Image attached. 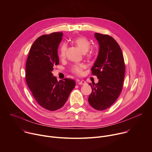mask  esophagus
I'll return each instance as SVG.
<instances>
[{"instance_id":"34e87169","label":"esophagus","mask_w":152,"mask_h":152,"mask_svg":"<svg viewBox=\"0 0 152 152\" xmlns=\"http://www.w3.org/2000/svg\"><path fill=\"white\" fill-rule=\"evenodd\" d=\"M77 83L78 85H85V84H86V82L84 80H78Z\"/></svg>"}]
</instances>
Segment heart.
<instances>
[{"mask_svg":"<svg viewBox=\"0 0 152 152\" xmlns=\"http://www.w3.org/2000/svg\"><path fill=\"white\" fill-rule=\"evenodd\" d=\"M73 42L82 52L85 56L88 59H91L94 56V53L93 50L90 49L91 48V43L90 41L85 37H78L73 39ZM67 51V45L62 44L59 49V56L63 59L66 57ZM85 68V65L83 63L75 64L72 66L71 72L77 75H82L83 70Z\"/></svg>","mask_w":152,"mask_h":152,"instance_id":"b5f03b06","label":"heart"}]
</instances>
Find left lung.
<instances>
[{"mask_svg": "<svg viewBox=\"0 0 152 152\" xmlns=\"http://www.w3.org/2000/svg\"><path fill=\"white\" fill-rule=\"evenodd\" d=\"M94 36L100 48L91 73L97 77L99 82L89 83L92 93L88 102L94 109L103 111L110 107L121 92L125 64L121 49L112 37L99 33H95Z\"/></svg>", "mask_w": 152, "mask_h": 152, "instance_id": "1", "label": "left lung"}]
</instances>
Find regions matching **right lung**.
Returning a JSON list of instances; mask_svg holds the SVG:
<instances>
[{"label": "right lung", "instance_id": "right-lung-1", "mask_svg": "<svg viewBox=\"0 0 152 152\" xmlns=\"http://www.w3.org/2000/svg\"><path fill=\"white\" fill-rule=\"evenodd\" d=\"M62 33L42 35L33 43L26 64V81L32 96L42 107L56 111L67 102L75 88L73 79L58 82L53 76V67L59 65L58 49Z\"/></svg>", "mask_w": 152, "mask_h": 152}]
</instances>
